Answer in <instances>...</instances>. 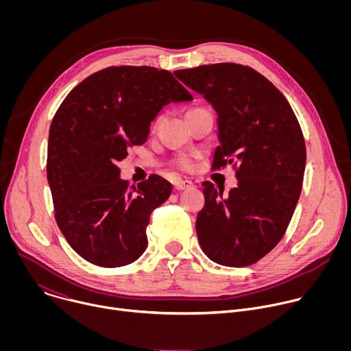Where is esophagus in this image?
<instances>
[{
  "mask_svg": "<svg viewBox=\"0 0 351 351\" xmlns=\"http://www.w3.org/2000/svg\"><path fill=\"white\" fill-rule=\"evenodd\" d=\"M175 190H187V189H193L194 187V183L190 182V180H182V179H178L175 182Z\"/></svg>",
  "mask_w": 351,
  "mask_h": 351,
  "instance_id": "1",
  "label": "esophagus"
}]
</instances>
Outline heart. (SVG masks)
I'll return each instance as SVG.
<instances>
[{"mask_svg":"<svg viewBox=\"0 0 351 351\" xmlns=\"http://www.w3.org/2000/svg\"><path fill=\"white\" fill-rule=\"evenodd\" d=\"M176 167L183 169V171H191L194 168V158L193 157H189V156H184V157H180L176 160Z\"/></svg>","mask_w":351,"mask_h":351,"instance_id":"obj_1","label":"heart"}]
</instances>
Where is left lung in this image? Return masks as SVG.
<instances>
[{
    "label": "left lung",
    "mask_w": 351,
    "mask_h": 351,
    "mask_svg": "<svg viewBox=\"0 0 351 351\" xmlns=\"http://www.w3.org/2000/svg\"><path fill=\"white\" fill-rule=\"evenodd\" d=\"M218 115L213 168L239 165L237 186L223 194L204 182L195 230L204 254L225 267L257 263L280 241L302 193L306 141L285 95L261 73L239 64L175 72Z\"/></svg>",
    "instance_id": "obj_1"
}]
</instances>
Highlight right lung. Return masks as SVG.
<instances>
[{"instance_id":"obj_1","label":"right lung","mask_w":351,"mask_h":351,"mask_svg":"<svg viewBox=\"0 0 351 351\" xmlns=\"http://www.w3.org/2000/svg\"><path fill=\"white\" fill-rule=\"evenodd\" d=\"M191 99L171 72L152 66L106 68L66 95L49 126L47 179L57 223L82 258L117 268L144 253L149 215L172 184L152 175L129 189L118 162L145 143L167 104Z\"/></svg>"}]
</instances>
